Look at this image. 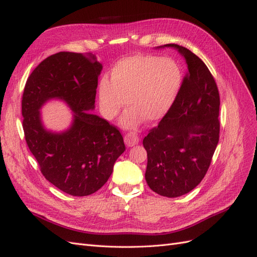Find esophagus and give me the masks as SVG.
<instances>
[{
	"label": "esophagus",
	"mask_w": 257,
	"mask_h": 257,
	"mask_svg": "<svg viewBox=\"0 0 257 257\" xmlns=\"http://www.w3.org/2000/svg\"><path fill=\"white\" fill-rule=\"evenodd\" d=\"M124 143H125L126 147H134L139 143V137L135 133H128L124 136Z\"/></svg>",
	"instance_id": "obj_1"
}]
</instances>
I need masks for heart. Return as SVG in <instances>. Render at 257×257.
<instances>
[{
    "label": "heart",
    "mask_w": 257,
    "mask_h": 257,
    "mask_svg": "<svg viewBox=\"0 0 257 257\" xmlns=\"http://www.w3.org/2000/svg\"><path fill=\"white\" fill-rule=\"evenodd\" d=\"M182 71L173 58L132 56L111 68V79L103 77L98 83V98L107 119H112L126 104L128 109L120 125L134 130L144 119L160 121L172 109L182 87Z\"/></svg>",
    "instance_id": "1"
}]
</instances>
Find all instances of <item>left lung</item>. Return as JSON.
<instances>
[{
    "mask_svg": "<svg viewBox=\"0 0 257 257\" xmlns=\"http://www.w3.org/2000/svg\"><path fill=\"white\" fill-rule=\"evenodd\" d=\"M188 66L172 109L152 128L143 145L148 153L145 178L161 196L178 197L200 183L220 136V95L213 76L196 54L176 44Z\"/></svg>",
    "mask_w": 257,
    "mask_h": 257,
    "instance_id": "left-lung-1",
    "label": "left lung"
}]
</instances>
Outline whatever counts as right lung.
<instances>
[{
	"label": "right lung",
	"instance_id": "right-lung-1",
	"mask_svg": "<svg viewBox=\"0 0 257 257\" xmlns=\"http://www.w3.org/2000/svg\"><path fill=\"white\" fill-rule=\"evenodd\" d=\"M103 65L92 53L59 52L45 59L27 80L22 95L23 131L41 172L73 196H88L107 182L125 150L116 127L93 114ZM64 101L71 125L54 132L44 126L40 109L49 100Z\"/></svg>",
	"mask_w": 257,
	"mask_h": 257
}]
</instances>
